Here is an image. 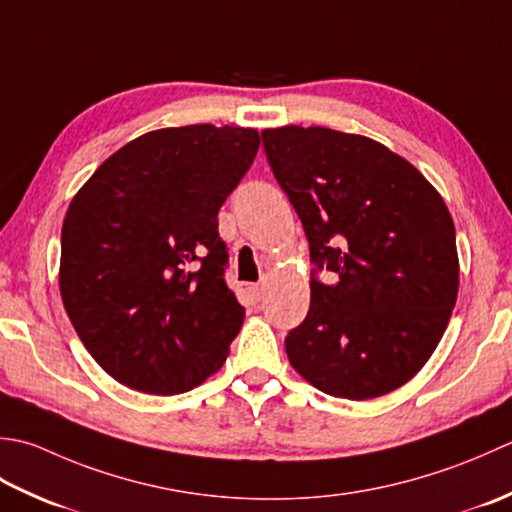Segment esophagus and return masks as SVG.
I'll return each mask as SVG.
<instances>
[{"label":"esophagus","mask_w":512,"mask_h":512,"mask_svg":"<svg viewBox=\"0 0 512 512\" xmlns=\"http://www.w3.org/2000/svg\"><path fill=\"white\" fill-rule=\"evenodd\" d=\"M265 289H267V285H265V283H256V285L249 287V294H252V298H254V300H263V296H265Z\"/></svg>","instance_id":"esophagus-1"}]
</instances>
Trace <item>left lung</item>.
Instances as JSON below:
<instances>
[{
    "label": "left lung",
    "mask_w": 512,
    "mask_h": 512,
    "mask_svg": "<svg viewBox=\"0 0 512 512\" xmlns=\"http://www.w3.org/2000/svg\"><path fill=\"white\" fill-rule=\"evenodd\" d=\"M278 185L309 241L311 305L285 338L291 367L322 393L371 400L431 358L460 285L442 196L382 143L329 128L263 132ZM334 278L322 284L317 271Z\"/></svg>",
    "instance_id": "8db88e82"
}]
</instances>
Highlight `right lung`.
<instances>
[{
    "label": "right lung",
    "instance_id": "1",
    "mask_svg": "<svg viewBox=\"0 0 512 512\" xmlns=\"http://www.w3.org/2000/svg\"><path fill=\"white\" fill-rule=\"evenodd\" d=\"M252 128H165L123 145L61 229L59 289L83 347L114 380L185 393L223 367L245 309L225 283L218 210L252 168Z\"/></svg>",
    "mask_w": 512,
    "mask_h": 512
}]
</instances>
